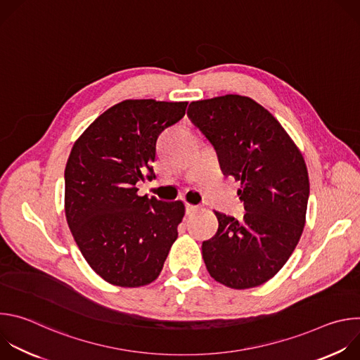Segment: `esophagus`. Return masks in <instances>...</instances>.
Instances as JSON below:
<instances>
[{
    "instance_id": "esophagus-1",
    "label": "esophagus",
    "mask_w": 360,
    "mask_h": 360,
    "mask_svg": "<svg viewBox=\"0 0 360 360\" xmlns=\"http://www.w3.org/2000/svg\"><path fill=\"white\" fill-rule=\"evenodd\" d=\"M185 211L189 215V214H193L195 211H198V207H196V205H192V203H185Z\"/></svg>"
}]
</instances>
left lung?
Instances as JSON below:
<instances>
[{
	"label": "left lung",
	"mask_w": 360,
	"mask_h": 360,
	"mask_svg": "<svg viewBox=\"0 0 360 360\" xmlns=\"http://www.w3.org/2000/svg\"><path fill=\"white\" fill-rule=\"evenodd\" d=\"M188 117L217 149L225 175L240 181L246 214L217 212L218 232L202 242L210 275L233 289L274 278L295 250L309 199L302 153L275 117L248 96L193 101Z\"/></svg>",
	"instance_id": "1"
}]
</instances>
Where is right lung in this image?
Listing matches in <instances>:
<instances>
[{"label": "right lung", "mask_w": 360, "mask_h": 360, "mask_svg": "<svg viewBox=\"0 0 360 360\" xmlns=\"http://www.w3.org/2000/svg\"><path fill=\"white\" fill-rule=\"evenodd\" d=\"M188 102L127 99L99 115L74 143L65 167V217L89 266L107 282L138 288L155 281L178 238L182 200L139 196L155 179L160 135Z\"/></svg>", "instance_id": "1"}]
</instances>
